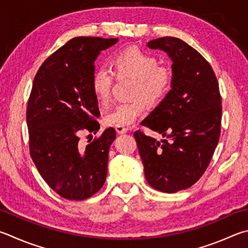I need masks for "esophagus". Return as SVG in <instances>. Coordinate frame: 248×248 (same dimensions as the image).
<instances>
[{"label": "esophagus", "instance_id": "esophagus-1", "mask_svg": "<svg viewBox=\"0 0 248 248\" xmlns=\"http://www.w3.org/2000/svg\"><path fill=\"white\" fill-rule=\"evenodd\" d=\"M115 129H116V132L118 134H124L128 132V128L123 127V125H116Z\"/></svg>", "mask_w": 248, "mask_h": 248}]
</instances>
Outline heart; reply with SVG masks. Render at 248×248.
<instances>
[{
  "label": "heart",
  "mask_w": 248,
  "mask_h": 248,
  "mask_svg": "<svg viewBox=\"0 0 248 248\" xmlns=\"http://www.w3.org/2000/svg\"><path fill=\"white\" fill-rule=\"evenodd\" d=\"M111 65L117 76H128L136 79L133 96L143 97L151 104L161 100L170 88V71L165 67L158 66V61L154 56L138 48H125L116 54ZM112 80L114 75L105 66L98 67L94 71L91 87L98 102H108ZM145 108V103L141 98L119 103L106 115L105 121L111 125L128 127L136 123L139 117L144 114Z\"/></svg>",
  "instance_id": "1"
}]
</instances>
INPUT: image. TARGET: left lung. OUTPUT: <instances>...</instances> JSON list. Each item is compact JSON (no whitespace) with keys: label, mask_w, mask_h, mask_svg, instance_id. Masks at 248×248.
Wrapping results in <instances>:
<instances>
[{"label":"left lung","mask_w":248,"mask_h":248,"mask_svg":"<svg viewBox=\"0 0 248 248\" xmlns=\"http://www.w3.org/2000/svg\"><path fill=\"white\" fill-rule=\"evenodd\" d=\"M172 61L171 90L142 121L166 140L134 132L146 181L155 190L175 193L192 186L205 172L221 128V96L213 68L201 54L173 37L152 40Z\"/></svg>","instance_id":"1"}]
</instances>
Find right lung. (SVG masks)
Returning <instances> with one entry per match:
<instances>
[{"label": "right lung", "instance_id": "add662e5", "mask_svg": "<svg viewBox=\"0 0 248 248\" xmlns=\"http://www.w3.org/2000/svg\"><path fill=\"white\" fill-rule=\"evenodd\" d=\"M118 39L78 37L46 58L35 75L27 107L29 150L49 187L66 200L82 201L104 186L114 128L83 146L82 130L96 133L100 124L91 81L101 51Z\"/></svg>", "mask_w": 248, "mask_h": 248}]
</instances>
